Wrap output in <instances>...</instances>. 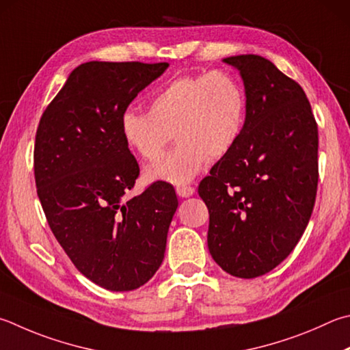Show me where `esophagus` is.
Instances as JSON below:
<instances>
[{
	"instance_id": "34e87169",
	"label": "esophagus",
	"mask_w": 350,
	"mask_h": 350,
	"mask_svg": "<svg viewBox=\"0 0 350 350\" xmlns=\"http://www.w3.org/2000/svg\"><path fill=\"white\" fill-rule=\"evenodd\" d=\"M196 189L193 187H188V185H180L176 188V193L179 197H182V199H187V197H191L194 194Z\"/></svg>"
}]
</instances>
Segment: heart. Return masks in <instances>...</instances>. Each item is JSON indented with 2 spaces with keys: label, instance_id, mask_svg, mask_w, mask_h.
<instances>
[{
  "label": "heart",
  "instance_id": "1",
  "mask_svg": "<svg viewBox=\"0 0 350 350\" xmlns=\"http://www.w3.org/2000/svg\"><path fill=\"white\" fill-rule=\"evenodd\" d=\"M246 98L240 82L225 70L176 76L156 90L148 111L126 109L119 118L120 137L133 154L154 161L170 142L177 145L144 171V179L185 185L236 147L245 126Z\"/></svg>",
  "mask_w": 350,
  "mask_h": 350
}]
</instances>
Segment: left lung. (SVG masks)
<instances>
[{
    "label": "left lung",
    "mask_w": 350,
    "mask_h": 350,
    "mask_svg": "<svg viewBox=\"0 0 350 350\" xmlns=\"http://www.w3.org/2000/svg\"><path fill=\"white\" fill-rule=\"evenodd\" d=\"M240 73L246 114L239 142L209 171L208 250L228 274L256 278L301 239L319 183V129L303 88L258 55L224 59Z\"/></svg>",
    "instance_id": "left-lung-1"
}]
</instances>
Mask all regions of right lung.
<instances>
[{"mask_svg":"<svg viewBox=\"0 0 350 350\" xmlns=\"http://www.w3.org/2000/svg\"><path fill=\"white\" fill-rule=\"evenodd\" d=\"M168 62L76 67L44 111L35 139V182L50 230L82 275L114 292L141 288L162 265L177 209L156 182L129 197L139 165L119 118Z\"/></svg>","mask_w":350,"mask_h":350,"instance_id":"1","label":"right lung"}]
</instances>
